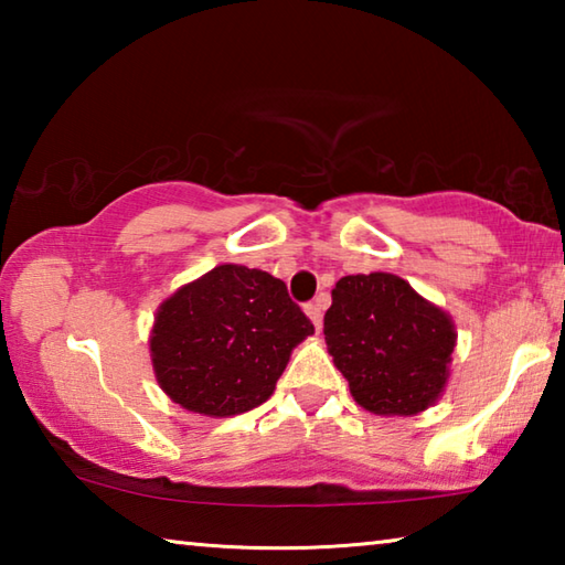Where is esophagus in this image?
<instances>
[{
	"label": "esophagus",
	"mask_w": 565,
	"mask_h": 565,
	"mask_svg": "<svg viewBox=\"0 0 565 565\" xmlns=\"http://www.w3.org/2000/svg\"><path fill=\"white\" fill-rule=\"evenodd\" d=\"M306 317L311 319L313 327H317V331L321 329V303L319 301H311L306 303Z\"/></svg>",
	"instance_id": "esophagus-1"
}]
</instances>
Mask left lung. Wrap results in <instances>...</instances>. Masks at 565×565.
Wrapping results in <instances>:
<instances>
[{"mask_svg": "<svg viewBox=\"0 0 565 565\" xmlns=\"http://www.w3.org/2000/svg\"><path fill=\"white\" fill-rule=\"evenodd\" d=\"M323 337L353 401L371 414H420L441 398L451 374V317L396 274L339 279Z\"/></svg>", "mask_w": 565, "mask_h": 565, "instance_id": "8db88e82", "label": "left lung"}]
</instances>
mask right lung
<instances>
[{
	"label": "right lung",
	"mask_w": 565,
	"mask_h": 565,
	"mask_svg": "<svg viewBox=\"0 0 565 565\" xmlns=\"http://www.w3.org/2000/svg\"><path fill=\"white\" fill-rule=\"evenodd\" d=\"M313 323L286 284L262 269L214 266L161 301L149 349L164 394L194 414L226 418L274 394Z\"/></svg>",
	"instance_id": "add662e5"
}]
</instances>
